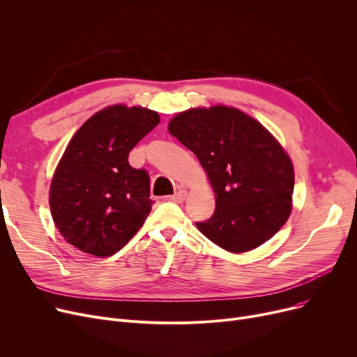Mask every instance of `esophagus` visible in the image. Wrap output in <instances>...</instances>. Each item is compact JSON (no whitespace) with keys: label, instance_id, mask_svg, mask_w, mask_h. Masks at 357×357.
Instances as JSON below:
<instances>
[{"label":"esophagus","instance_id":"obj_1","mask_svg":"<svg viewBox=\"0 0 357 357\" xmlns=\"http://www.w3.org/2000/svg\"><path fill=\"white\" fill-rule=\"evenodd\" d=\"M185 198H186V191H185V190H178V192L174 194L169 199L176 202V204H181V202L185 201Z\"/></svg>","mask_w":357,"mask_h":357}]
</instances>
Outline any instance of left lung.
<instances>
[{
  "mask_svg": "<svg viewBox=\"0 0 357 357\" xmlns=\"http://www.w3.org/2000/svg\"><path fill=\"white\" fill-rule=\"evenodd\" d=\"M169 133L198 158L215 194V211L198 230L233 253L268 241L287 222L294 167L285 150L255 119L217 105L183 111Z\"/></svg>",
  "mask_w": 357,
  "mask_h": 357,
  "instance_id": "1",
  "label": "left lung"
}]
</instances>
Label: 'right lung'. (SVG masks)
I'll use <instances>...</instances> for the list:
<instances>
[{
	"label": "right lung",
	"mask_w": 357,
	"mask_h": 357,
	"mask_svg": "<svg viewBox=\"0 0 357 357\" xmlns=\"http://www.w3.org/2000/svg\"><path fill=\"white\" fill-rule=\"evenodd\" d=\"M160 119L156 111L112 105L75 133L50 185L56 227L77 249L100 257L121 250L152 210L150 178L128 153Z\"/></svg>",
	"instance_id": "add662e5"
}]
</instances>
